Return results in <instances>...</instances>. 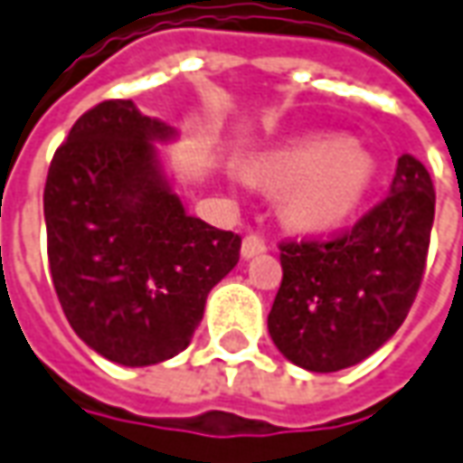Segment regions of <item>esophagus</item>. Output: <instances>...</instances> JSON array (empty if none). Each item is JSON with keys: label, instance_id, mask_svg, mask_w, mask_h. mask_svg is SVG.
<instances>
[{"label": "esophagus", "instance_id": "34e87169", "mask_svg": "<svg viewBox=\"0 0 463 463\" xmlns=\"http://www.w3.org/2000/svg\"><path fill=\"white\" fill-rule=\"evenodd\" d=\"M268 252V241L260 237V234H250V237H244L241 241V257L244 260H250V257H257V254Z\"/></svg>", "mask_w": 463, "mask_h": 463}]
</instances>
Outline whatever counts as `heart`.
<instances>
[{"instance_id":"1","label":"heart","mask_w":463,"mask_h":463,"mask_svg":"<svg viewBox=\"0 0 463 463\" xmlns=\"http://www.w3.org/2000/svg\"><path fill=\"white\" fill-rule=\"evenodd\" d=\"M260 175L290 188L288 216L303 229L344 224L364 201L374 160L362 145L339 137H313L268 155Z\"/></svg>"}]
</instances>
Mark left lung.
Returning <instances> with one entry per match:
<instances>
[{
	"label": "left lung",
	"mask_w": 463,
	"mask_h": 463,
	"mask_svg": "<svg viewBox=\"0 0 463 463\" xmlns=\"http://www.w3.org/2000/svg\"><path fill=\"white\" fill-rule=\"evenodd\" d=\"M436 191L402 155L383 203L328 239L280 241L282 282L268 316L282 356L339 372L374 354L411 311L426 272Z\"/></svg>",
	"instance_id": "8db88e82"
}]
</instances>
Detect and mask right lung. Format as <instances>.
Wrapping results in <instances>:
<instances>
[{
    "instance_id": "add662e5",
    "label": "right lung",
    "mask_w": 463,
    "mask_h": 463,
    "mask_svg": "<svg viewBox=\"0 0 463 463\" xmlns=\"http://www.w3.org/2000/svg\"><path fill=\"white\" fill-rule=\"evenodd\" d=\"M173 127L129 99L89 109L55 150L43 206L48 260L68 324L124 367L181 354L241 237L188 216L152 142Z\"/></svg>"
}]
</instances>
